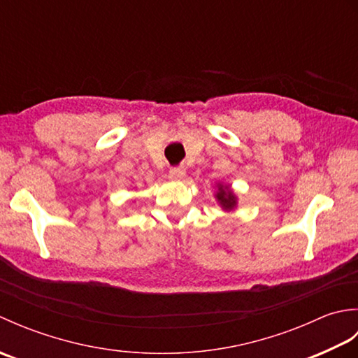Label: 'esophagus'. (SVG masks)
Wrapping results in <instances>:
<instances>
[{"mask_svg": "<svg viewBox=\"0 0 358 358\" xmlns=\"http://www.w3.org/2000/svg\"><path fill=\"white\" fill-rule=\"evenodd\" d=\"M169 177L172 180H177V181L183 180L186 177V169L185 167H172V169L169 171Z\"/></svg>", "mask_w": 358, "mask_h": 358, "instance_id": "1", "label": "esophagus"}]
</instances>
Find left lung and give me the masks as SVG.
<instances>
[{
  "label": "left lung",
  "instance_id": "left-lung-1",
  "mask_svg": "<svg viewBox=\"0 0 358 358\" xmlns=\"http://www.w3.org/2000/svg\"><path fill=\"white\" fill-rule=\"evenodd\" d=\"M214 196L218 203V206L222 208L224 212H232L238 206V196L232 191L229 185L217 183Z\"/></svg>",
  "mask_w": 358,
  "mask_h": 358
}]
</instances>
